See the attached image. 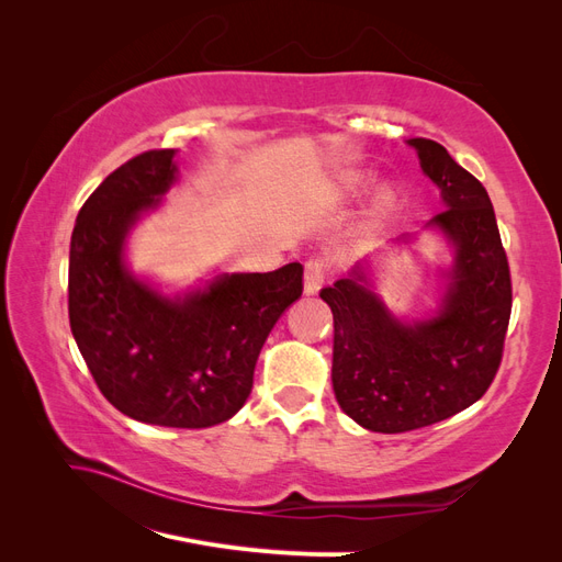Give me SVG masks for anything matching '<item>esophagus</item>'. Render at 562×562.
Masks as SVG:
<instances>
[{"label": "esophagus", "mask_w": 562, "mask_h": 562, "mask_svg": "<svg viewBox=\"0 0 562 562\" xmlns=\"http://www.w3.org/2000/svg\"><path fill=\"white\" fill-rule=\"evenodd\" d=\"M323 281H326V265H323V260H310L304 265V293L316 295Z\"/></svg>", "instance_id": "34e87169"}]
</instances>
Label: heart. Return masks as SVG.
Returning a JSON list of instances; mask_svg holds the SVG:
<instances>
[{
	"label": "heart",
	"instance_id": "b5f03b06",
	"mask_svg": "<svg viewBox=\"0 0 562 562\" xmlns=\"http://www.w3.org/2000/svg\"><path fill=\"white\" fill-rule=\"evenodd\" d=\"M378 199H380V203H389V199H391V192H389V190H382Z\"/></svg>",
	"mask_w": 562,
	"mask_h": 562
}]
</instances>
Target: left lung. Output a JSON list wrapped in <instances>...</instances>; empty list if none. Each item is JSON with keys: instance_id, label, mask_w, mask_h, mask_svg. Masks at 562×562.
Here are the masks:
<instances>
[{"instance_id": "1", "label": "left lung", "mask_w": 562, "mask_h": 562, "mask_svg": "<svg viewBox=\"0 0 562 562\" xmlns=\"http://www.w3.org/2000/svg\"><path fill=\"white\" fill-rule=\"evenodd\" d=\"M407 145L446 203L424 225L454 250L438 310L413 323L396 318L366 262L321 291L335 323V398L356 424L378 434L429 427L479 401L497 375L512 318V274L485 187L443 145L427 138Z\"/></svg>"}]
</instances>
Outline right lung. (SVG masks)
Masks as SVG:
<instances>
[{
  "instance_id": "1",
  "label": "right lung",
  "mask_w": 562,
  "mask_h": 562,
  "mask_svg": "<svg viewBox=\"0 0 562 562\" xmlns=\"http://www.w3.org/2000/svg\"><path fill=\"white\" fill-rule=\"evenodd\" d=\"M176 149H149L83 203L70 244L67 307L75 342L103 396L133 419L206 429L241 411L260 349L302 295V265L217 274L164 295L126 265V239L178 180Z\"/></svg>"
}]
</instances>
